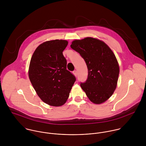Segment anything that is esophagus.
I'll use <instances>...</instances> for the list:
<instances>
[{
	"instance_id": "esophagus-1",
	"label": "esophagus",
	"mask_w": 146,
	"mask_h": 146,
	"mask_svg": "<svg viewBox=\"0 0 146 146\" xmlns=\"http://www.w3.org/2000/svg\"><path fill=\"white\" fill-rule=\"evenodd\" d=\"M72 72H73L74 75L75 76H77V71H76V70H74Z\"/></svg>"
}]
</instances>
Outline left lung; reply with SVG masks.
<instances>
[{"mask_svg": "<svg viewBox=\"0 0 146 146\" xmlns=\"http://www.w3.org/2000/svg\"><path fill=\"white\" fill-rule=\"evenodd\" d=\"M70 46L80 54L88 67V78L80 83L82 89L93 103L104 102L117 86L119 66L115 55L104 42L90 37L74 40Z\"/></svg>", "mask_w": 146, "mask_h": 146, "instance_id": "1", "label": "left lung"}]
</instances>
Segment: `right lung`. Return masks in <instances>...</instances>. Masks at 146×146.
Masks as SVG:
<instances>
[{
  "instance_id": "1",
  "label": "right lung",
  "mask_w": 146,
  "mask_h": 146,
  "mask_svg": "<svg viewBox=\"0 0 146 146\" xmlns=\"http://www.w3.org/2000/svg\"><path fill=\"white\" fill-rule=\"evenodd\" d=\"M68 44L64 40L44 42L31 57L29 76L42 101L52 106H61L67 100L75 76L66 69L63 51Z\"/></svg>"
}]
</instances>
